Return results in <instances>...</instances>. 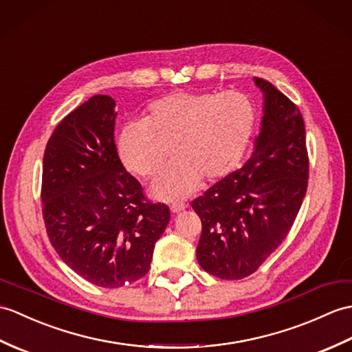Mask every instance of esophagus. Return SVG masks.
<instances>
[{"mask_svg": "<svg viewBox=\"0 0 352 352\" xmlns=\"http://www.w3.org/2000/svg\"><path fill=\"white\" fill-rule=\"evenodd\" d=\"M184 208V204H174V206H170V211H173V213H179V211H183Z\"/></svg>", "mask_w": 352, "mask_h": 352, "instance_id": "obj_1", "label": "esophagus"}]
</instances>
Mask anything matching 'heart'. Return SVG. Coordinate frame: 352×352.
<instances>
[{"instance_id": "obj_1", "label": "heart", "mask_w": 352, "mask_h": 352, "mask_svg": "<svg viewBox=\"0 0 352 352\" xmlns=\"http://www.w3.org/2000/svg\"><path fill=\"white\" fill-rule=\"evenodd\" d=\"M256 122L255 104L239 91L173 93L150 104L145 121L121 130L118 151L129 170L150 178L154 198L179 202L201 186L230 177L248 151Z\"/></svg>"}]
</instances>
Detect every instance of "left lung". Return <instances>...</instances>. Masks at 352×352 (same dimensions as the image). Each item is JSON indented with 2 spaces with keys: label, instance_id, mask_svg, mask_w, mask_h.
Segmentation results:
<instances>
[{
  "label": "left lung",
  "instance_id": "left-lung-1",
  "mask_svg": "<svg viewBox=\"0 0 352 352\" xmlns=\"http://www.w3.org/2000/svg\"><path fill=\"white\" fill-rule=\"evenodd\" d=\"M264 117L249 160L192 201L202 222L196 259L219 279L239 280L287 239L307 190L309 157L298 108L268 80Z\"/></svg>",
  "mask_w": 352,
  "mask_h": 352
}]
</instances>
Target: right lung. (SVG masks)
<instances>
[{
    "label": "right lung",
    "mask_w": 352,
    "mask_h": 352,
    "mask_svg": "<svg viewBox=\"0 0 352 352\" xmlns=\"http://www.w3.org/2000/svg\"><path fill=\"white\" fill-rule=\"evenodd\" d=\"M116 100L97 94L49 138L42 202L49 240L73 272L102 288H120L148 273L170 213L145 198L120 160Z\"/></svg>",
    "instance_id": "1"
}]
</instances>
